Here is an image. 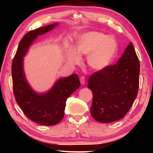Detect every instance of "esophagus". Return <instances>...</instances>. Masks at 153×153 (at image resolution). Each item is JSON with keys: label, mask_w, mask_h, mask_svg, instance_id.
Returning a JSON list of instances; mask_svg holds the SVG:
<instances>
[{"label": "esophagus", "mask_w": 153, "mask_h": 153, "mask_svg": "<svg viewBox=\"0 0 153 153\" xmlns=\"http://www.w3.org/2000/svg\"><path fill=\"white\" fill-rule=\"evenodd\" d=\"M79 80H80V83H81L82 85L85 84V77H84L82 76V77H80Z\"/></svg>", "instance_id": "esophagus-1"}]
</instances>
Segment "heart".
Masks as SVG:
<instances>
[{"label":"heart","mask_w":153,"mask_h":153,"mask_svg":"<svg viewBox=\"0 0 153 153\" xmlns=\"http://www.w3.org/2000/svg\"><path fill=\"white\" fill-rule=\"evenodd\" d=\"M118 52V45L113 36L104 33L90 32L79 36L76 51L69 50L67 55V62L74 65L80 62V56H87V65L95 72L105 70L115 59Z\"/></svg>","instance_id":"b5f03b06"}]
</instances>
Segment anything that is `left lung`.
<instances>
[{
    "instance_id": "obj_1",
    "label": "left lung",
    "mask_w": 153,
    "mask_h": 153,
    "mask_svg": "<svg viewBox=\"0 0 153 153\" xmlns=\"http://www.w3.org/2000/svg\"><path fill=\"white\" fill-rule=\"evenodd\" d=\"M139 74L140 61L130 42L117 64L89 77L92 117L98 122L111 123L125 117L138 94Z\"/></svg>"
}]
</instances>
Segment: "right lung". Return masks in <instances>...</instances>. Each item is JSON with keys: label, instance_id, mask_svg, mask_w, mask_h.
I'll return each mask as SVG.
<instances>
[{"label": "right lung", "instance_id": "right-lung-1", "mask_svg": "<svg viewBox=\"0 0 153 153\" xmlns=\"http://www.w3.org/2000/svg\"><path fill=\"white\" fill-rule=\"evenodd\" d=\"M57 23L30 31L18 46L12 63V78L15 100L27 117L45 126H54L63 118L67 98L79 88L80 82L77 74L56 80L47 92L38 93L31 88L25 77L24 57L30 46L38 36L54 29Z\"/></svg>", "mask_w": 153, "mask_h": 153}]
</instances>
